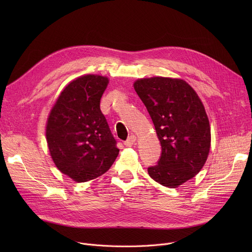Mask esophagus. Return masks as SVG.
Listing matches in <instances>:
<instances>
[{
	"instance_id": "34e87169",
	"label": "esophagus",
	"mask_w": 252,
	"mask_h": 252,
	"mask_svg": "<svg viewBox=\"0 0 252 252\" xmlns=\"http://www.w3.org/2000/svg\"><path fill=\"white\" fill-rule=\"evenodd\" d=\"M136 141H137V137L135 135H131V136L128 137V139L124 144H125V146H126V147H131L136 143Z\"/></svg>"
}]
</instances>
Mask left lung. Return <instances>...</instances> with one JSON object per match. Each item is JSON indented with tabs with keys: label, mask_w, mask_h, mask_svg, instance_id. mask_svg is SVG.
<instances>
[{
	"label": "left lung",
	"mask_w": 252,
	"mask_h": 252,
	"mask_svg": "<svg viewBox=\"0 0 252 252\" xmlns=\"http://www.w3.org/2000/svg\"><path fill=\"white\" fill-rule=\"evenodd\" d=\"M134 89L146 106L161 146L159 160L148 167V174L162 186L178 188L199 173L209 154L211 135L204 105L181 78H139Z\"/></svg>",
	"instance_id": "8db88e82"
}]
</instances>
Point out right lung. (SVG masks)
Returning <instances> with one entry per match:
<instances>
[{"label": "right lung", "mask_w": 252, "mask_h": 252, "mask_svg": "<svg viewBox=\"0 0 252 252\" xmlns=\"http://www.w3.org/2000/svg\"><path fill=\"white\" fill-rule=\"evenodd\" d=\"M107 76L76 77L60 93L49 113L46 139L52 160L74 182L94 180L107 171L119 150L100 109Z\"/></svg>", "instance_id": "obj_1"}]
</instances>
